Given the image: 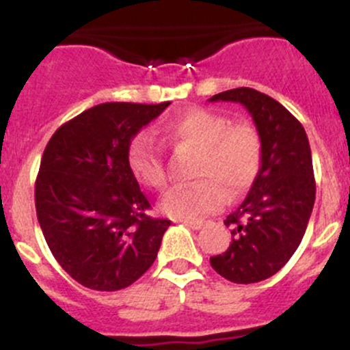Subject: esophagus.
I'll return each mask as SVG.
<instances>
[{
  "mask_svg": "<svg viewBox=\"0 0 350 350\" xmlns=\"http://www.w3.org/2000/svg\"><path fill=\"white\" fill-rule=\"evenodd\" d=\"M182 223H184L185 227L192 228V230H199V228H202V221H189V219H182Z\"/></svg>",
  "mask_w": 350,
  "mask_h": 350,
  "instance_id": "1",
  "label": "esophagus"
}]
</instances>
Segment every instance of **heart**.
Masks as SVG:
<instances>
[{
	"instance_id": "1",
	"label": "heart",
	"mask_w": 350,
	"mask_h": 350,
	"mask_svg": "<svg viewBox=\"0 0 350 350\" xmlns=\"http://www.w3.org/2000/svg\"><path fill=\"white\" fill-rule=\"evenodd\" d=\"M163 135L175 148L198 151L194 177L198 182L173 189L161 201L163 213L177 219H196L244 196L258 178L262 165V139L249 122L230 118L206 108L185 109L163 125ZM129 166L146 187L165 191L170 173L158 142L141 134L129 146Z\"/></svg>"
}]
</instances>
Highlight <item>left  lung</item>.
<instances>
[{
	"label": "left lung",
	"mask_w": 350,
	"mask_h": 350,
	"mask_svg": "<svg viewBox=\"0 0 350 350\" xmlns=\"http://www.w3.org/2000/svg\"><path fill=\"white\" fill-rule=\"evenodd\" d=\"M209 101L241 103L262 139L261 172L225 219L232 227L230 245L209 258L223 278L256 284L280 271L304 237L316 198L311 148L301 122L256 89H230Z\"/></svg>",
	"instance_id": "1"
}]
</instances>
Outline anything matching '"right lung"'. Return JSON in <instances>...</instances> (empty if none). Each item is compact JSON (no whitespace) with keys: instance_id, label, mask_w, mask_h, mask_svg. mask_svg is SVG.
<instances>
[{"instance_id":"right-lung-1","label":"right lung","mask_w":350,"mask_h":350,"mask_svg":"<svg viewBox=\"0 0 350 350\" xmlns=\"http://www.w3.org/2000/svg\"><path fill=\"white\" fill-rule=\"evenodd\" d=\"M168 105L92 106L63 123L46 146L36 180L39 225L59 266L84 287H129L158 256L172 221L148 215L129 146Z\"/></svg>"}]
</instances>
